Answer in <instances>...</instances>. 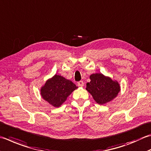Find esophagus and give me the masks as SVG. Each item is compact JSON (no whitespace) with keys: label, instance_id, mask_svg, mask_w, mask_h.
Masks as SVG:
<instances>
[{"label":"esophagus","instance_id":"34e87169","mask_svg":"<svg viewBox=\"0 0 151 151\" xmlns=\"http://www.w3.org/2000/svg\"><path fill=\"white\" fill-rule=\"evenodd\" d=\"M77 84H78V86L79 87H82V86H84V83L83 81H79V82H77Z\"/></svg>","mask_w":151,"mask_h":151}]
</instances>
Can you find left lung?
Wrapping results in <instances>:
<instances>
[{
  "instance_id": "obj_1",
  "label": "left lung",
  "mask_w": 151,
  "mask_h": 151,
  "mask_svg": "<svg viewBox=\"0 0 151 151\" xmlns=\"http://www.w3.org/2000/svg\"><path fill=\"white\" fill-rule=\"evenodd\" d=\"M90 82L86 84V90L98 104H105L115 98L120 90V84L101 73L92 74Z\"/></svg>"
}]
</instances>
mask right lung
<instances>
[{
  "instance_id": "obj_1",
  "label": "right lung",
  "mask_w": 151,
  "mask_h": 151,
  "mask_svg": "<svg viewBox=\"0 0 151 151\" xmlns=\"http://www.w3.org/2000/svg\"><path fill=\"white\" fill-rule=\"evenodd\" d=\"M77 88L72 81L61 75H55L41 88L40 94L42 98L50 105L59 107Z\"/></svg>"
}]
</instances>
